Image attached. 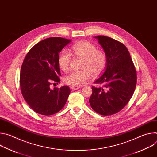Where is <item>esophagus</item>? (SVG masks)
I'll return each instance as SVG.
<instances>
[{
	"mask_svg": "<svg viewBox=\"0 0 157 157\" xmlns=\"http://www.w3.org/2000/svg\"><path fill=\"white\" fill-rule=\"evenodd\" d=\"M80 87L79 86H73L71 87V89H73V90H77V89H79Z\"/></svg>",
	"mask_w": 157,
	"mask_h": 157,
	"instance_id": "34e87169",
	"label": "esophagus"
}]
</instances>
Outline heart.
<instances>
[{
    "label": "heart",
    "mask_w": 157,
    "mask_h": 157,
    "mask_svg": "<svg viewBox=\"0 0 157 157\" xmlns=\"http://www.w3.org/2000/svg\"><path fill=\"white\" fill-rule=\"evenodd\" d=\"M95 44L86 40L78 42L71 47L75 56L81 58L80 70L72 71L64 78L65 83L73 86H82L91 78L92 74L98 76L103 72L107 64V56L104 51L96 49ZM71 57L66 50H63L58 56L59 68L66 71L69 68Z\"/></svg>",
    "instance_id": "1"
}]
</instances>
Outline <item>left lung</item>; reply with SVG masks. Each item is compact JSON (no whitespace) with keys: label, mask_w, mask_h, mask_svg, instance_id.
<instances>
[{"label":"left lung","mask_w":157,"mask_h":157,"mask_svg":"<svg viewBox=\"0 0 157 157\" xmlns=\"http://www.w3.org/2000/svg\"><path fill=\"white\" fill-rule=\"evenodd\" d=\"M107 56L104 72L94 81L102 87H92L89 102L92 109L102 116L121 110L131 99L137 84V72L124 44L105 36H94Z\"/></svg>","instance_id":"8db88e82"}]
</instances>
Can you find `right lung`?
Instances as JSON below:
<instances>
[{"label":"right lung","instance_id":"obj_1","mask_svg":"<svg viewBox=\"0 0 157 157\" xmlns=\"http://www.w3.org/2000/svg\"><path fill=\"white\" fill-rule=\"evenodd\" d=\"M71 42L61 37L44 39L34 45L27 54L21 67L20 86L23 97L35 113L51 116L64 106L70 94L68 86L51 89L52 83H59L58 56Z\"/></svg>","mask_w":157,"mask_h":157}]
</instances>
